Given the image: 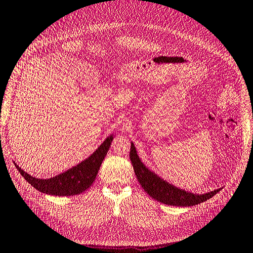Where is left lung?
<instances>
[{"label": "left lung", "mask_w": 253, "mask_h": 253, "mask_svg": "<svg viewBox=\"0 0 253 253\" xmlns=\"http://www.w3.org/2000/svg\"><path fill=\"white\" fill-rule=\"evenodd\" d=\"M130 159L135 171V176L137 177L138 182L145 190V192L147 194H149L152 199H155L160 203H163V204L181 207L194 206L211 199L214 194H217L221 190H213L211 192L200 195L186 192L184 190H180L174 186H171V184L162 180L161 178L151 173V171L140 162L133 143L131 144Z\"/></svg>", "instance_id": "left-lung-1"}]
</instances>
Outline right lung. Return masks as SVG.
Returning a JSON list of instances; mask_svg holds the SVG:
<instances>
[{
  "label": "right lung",
  "mask_w": 253,
  "mask_h": 253,
  "mask_svg": "<svg viewBox=\"0 0 253 253\" xmlns=\"http://www.w3.org/2000/svg\"><path fill=\"white\" fill-rule=\"evenodd\" d=\"M113 138V135L108 136L105 141L97 148L93 155L87 160H84V162L65 171V173L50 178V179H38V178L30 176L26 171H23L19 169V166L15 165L24 179L31 186L42 193L58 196L80 194L90 188L91 184L93 183L103 160L109 150Z\"/></svg>",
  "instance_id": "right-lung-1"
}]
</instances>
